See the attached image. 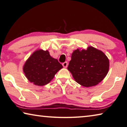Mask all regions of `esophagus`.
Instances as JSON below:
<instances>
[{"label":"esophagus","mask_w":127,"mask_h":127,"mask_svg":"<svg viewBox=\"0 0 127 127\" xmlns=\"http://www.w3.org/2000/svg\"><path fill=\"white\" fill-rule=\"evenodd\" d=\"M62 66H63V67H65V68H66V67H67V66H68V63H67V62H64L63 64H62Z\"/></svg>","instance_id":"1"}]
</instances>
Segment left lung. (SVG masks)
Segmentation results:
<instances>
[{
	"instance_id": "1",
	"label": "left lung",
	"mask_w": 127,
	"mask_h": 127,
	"mask_svg": "<svg viewBox=\"0 0 127 127\" xmlns=\"http://www.w3.org/2000/svg\"><path fill=\"white\" fill-rule=\"evenodd\" d=\"M109 68V61L102 52L92 47L86 50L77 49L71 55L67 67L76 82L88 87L101 82Z\"/></svg>"
}]
</instances>
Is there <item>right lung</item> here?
I'll use <instances>...</instances> for the list:
<instances>
[{
	"label": "right lung",
	"mask_w": 127,
	"mask_h": 127,
	"mask_svg": "<svg viewBox=\"0 0 127 127\" xmlns=\"http://www.w3.org/2000/svg\"><path fill=\"white\" fill-rule=\"evenodd\" d=\"M62 67L57 59L50 56L48 51L38 50L27 60L23 70L26 77L31 83L41 86L51 82Z\"/></svg>",
	"instance_id": "obj_1"
}]
</instances>
